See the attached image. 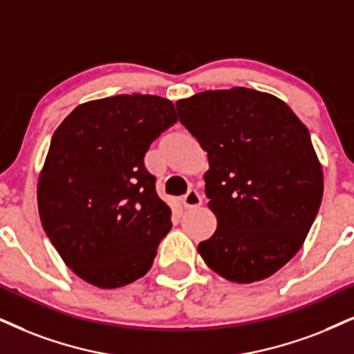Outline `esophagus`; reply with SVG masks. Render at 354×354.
<instances>
[{
	"mask_svg": "<svg viewBox=\"0 0 354 354\" xmlns=\"http://www.w3.org/2000/svg\"><path fill=\"white\" fill-rule=\"evenodd\" d=\"M181 203L186 209H194V207H199V205L203 204V198H201V194L196 189H189L181 198Z\"/></svg>",
	"mask_w": 354,
	"mask_h": 354,
	"instance_id": "obj_1",
	"label": "esophagus"
}]
</instances>
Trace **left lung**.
Listing matches in <instances>:
<instances>
[{
	"label": "left lung",
	"mask_w": 354,
	"mask_h": 354,
	"mask_svg": "<svg viewBox=\"0 0 354 354\" xmlns=\"http://www.w3.org/2000/svg\"><path fill=\"white\" fill-rule=\"evenodd\" d=\"M176 109L207 151L217 229L198 247L205 265L240 284L274 274L301 250L324 194L307 127L286 102L248 88L199 93Z\"/></svg>",
	"instance_id": "left-lung-1"
}]
</instances>
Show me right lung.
I'll list each match as a JSON object with an SVG mask.
<instances>
[{
  "instance_id": "obj_1",
  "label": "right lung",
  "mask_w": 354,
  "mask_h": 354,
  "mask_svg": "<svg viewBox=\"0 0 354 354\" xmlns=\"http://www.w3.org/2000/svg\"><path fill=\"white\" fill-rule=\"evenodd\" d=\"M176 122L165 97L119 95L78 106L53 133L37 186L40 222L86 283L120 288L153 265L171 209L144 156Z\"/></svg>"
}]
</instances>
